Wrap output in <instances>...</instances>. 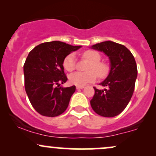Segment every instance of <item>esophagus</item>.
<instances>
[{
	"mask_svg": "<svg viewBox=\"0 0 156 156\" xmlns=\"http://www.w3.org/2000/svg\"><path fill=\"white\" fill-rule=\"evenodd\" d=\"M84 86H76V89H83L84 88Z\"/></svg>",
	"mask_w": 156,
	"mask_h": 156,
	"instance_id": "1",
	"label": "esophagus"
}]
</instances>
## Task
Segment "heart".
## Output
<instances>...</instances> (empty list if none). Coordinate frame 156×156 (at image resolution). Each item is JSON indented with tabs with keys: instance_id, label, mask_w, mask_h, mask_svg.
I'll list each match as a JSON object with an SVG mask.
<instances>
[{
	"instance_id": "b5f03b06",
	"label": "heart",
	"mask_w": 156,
	"mask_h": 156,
	"mask_svg": "<svg viewBox=\"0 0 156 156\" xmlns=\"http://www.w3.org/2000/svg\"><path fill=\"white\" fill-rule=\"evenodd\" d=\"M83 57L91 62L87 67V72H76L71 74L69 80L71 83L77 86H84L89 83L94 81L97 75L99 78H104L108 73V67L104 62H100L101 56L98 52L92 50L85 51ZM64 69L68 72H72L76 69V62L75 55L73 53L67 55L63 61Z\"/></svg>"
}]
</instances>
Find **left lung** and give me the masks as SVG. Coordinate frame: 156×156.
I'll list each match as a JSON object with an SVG mask.
<instances>
[{
  "instance_id": "obj_1",
  "label": "left lung",
  "mask_w": 156,
  "mask_h": 156,
  "mask_svg": "<svg viewBox=\"0 0 156 156\" xmlns=\"http://www.w3.org/2000/svg\"><path fill=\"white\" fill-rule=\"evenodd\" d=\"M91 48L103 52L110 61L108 76L100 83L105 89L94 87L91 106L102 117H115L126 108L133 95L137 78L135 58L125 46L112 41L94 44Z\"/></svg>"
}]
</instances>
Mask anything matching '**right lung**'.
I'll list each match as a JSON object with an SVG mask.
<instances>
[{"label": "right lung", "instance_id": "obj_1", "mask_svg": "<svg viewBox=\"0 0 156 156\" xmlns=\"http://www.w3.org/2000/svg\"><path fill=\"white\" fill-rule=\"evenodd\" d=\"M80 48L53 41L39 44L28 53L23 66L25 89L32 106L41 115L57 117L67 109L76 86L60 87L67 80L63 61Z\"/></svg>", "mask_w": 156, "mask_h": 156}]
</instances>
